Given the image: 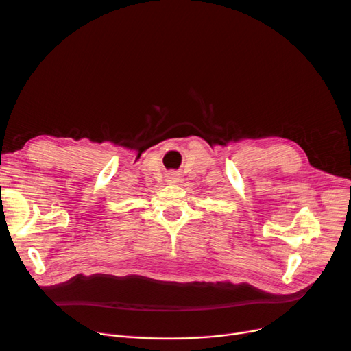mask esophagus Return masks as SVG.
<instances>
[{"label": "esophagus", "mask_w": 351, "mask_h": 351, "mask_svg": "<svg viewBox=\"0 0 351 351\" xmlns=\"http://www.w3.org/2000/svg\"><path fill=\"white\" fill-rule=\"evenodd\" d=\"M168 182H169V183H176V182H178V175H176V173H171V175L168 176Z\"/></svg>", "instance_id": "1"}]
</instances>
